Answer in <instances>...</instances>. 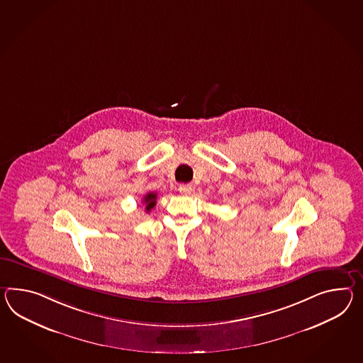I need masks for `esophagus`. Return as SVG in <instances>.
Listing matches in <instances>:
<instances>
[{"mask_svg":"<svg viewBox=\"0 0 363 363\" xmlns=\"http://www.w3.org/2000/svg\"><path fill=\"white\" fill-rule=\"evenodd\" d=\"M178 190H179V193H181V194L189 195L191 194L193 187H191V185H179Z\"/></svg>","mask_w":363,"mask_h":363,"instance_id":"34e87169","label":"esophagus"}]
</instances>
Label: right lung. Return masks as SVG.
<instances>
[{
	"label": "right lung",
	"mask_w": 363,
	"mask_h": 363,
	"mask_svg": "<svg viewBox=\"0 0 363 363\" xmlns=\"http://www.w3.org/2000/svg\"><path fill=\"white\" fill-rule=\"evenodd\" d=\"M156 199H157V194L156 193H148V194L144 195L143 203L145 204L147 213H150V210L156 206Z\"/></svg>",
	"instance_id": "obj_1"
}]
</instances>
